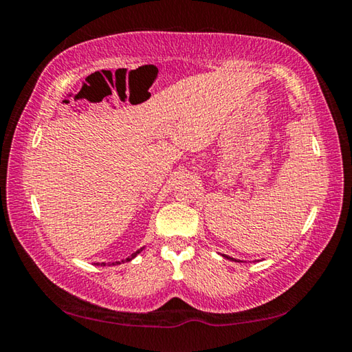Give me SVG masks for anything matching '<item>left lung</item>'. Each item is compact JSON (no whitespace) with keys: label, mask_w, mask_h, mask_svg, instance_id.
<instances>
[{"label":"left lung","mask_w":352,"mask_h":352,"mask_svg":"<svg viewBox=\"0 0 352 352\" xmlns=\"http://www.w3.org/2000/svg\"><path fill=\"white\" fill-rule=\"evenodd\" d=\"M223 258H226V259H231V261H236L234 258H230V256H226V254H223ZM237 262H241V261H237Z\"/></svg>","instance_id":"8db88e82"}]
</instances>
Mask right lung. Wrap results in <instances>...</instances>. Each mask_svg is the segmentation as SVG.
<instances>
[{
	"mask_svg": "<svg viewBox=\"0 0 352 352\" xmlns=\"http://www.w3.org/2000/svg\"><path fill=\"white\" fill-rule=\"evenodd\" d=\"M142 248H144V247H142ZM142 248H140L138 252H135L132 256H129L127 259H124V261H118V262H111V265H115V264H121V262H129V261H132L133 258H136V254H138V253H141V252H142ZM98 265H99V264H98ZM100 265H105V262H102V264H100Z\"/></svg>",
	"mask_w": 352,
	"mask_h": 352,
	"instance_id": "right-lung-1",
	"label": "right lung"
}]
</instances>
